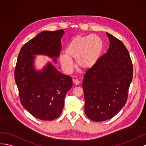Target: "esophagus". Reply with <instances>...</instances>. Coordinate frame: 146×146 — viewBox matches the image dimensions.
Segmentation results:
<instances>
[{
	"label": "esophagus",
	"mask_w": 146,
	"mask_h": 146,
	"mask_svg": "<svg viewBox=\"0 0 146 146\" xmlns=\"http://www.w3.org/2000/svg\"><path fill=\"white\" fill-rule=\"evenodd\" d=\"M73 82H74L75 85H79V83H80L78 79H73Z\"/></svg>",
	"instance_id": "1"
}]
</instances>
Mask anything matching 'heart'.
<instances>
[{"label": "heart", "mask_w": 146, "mask_h": 146, "mask_svg": "<svg viewBox=\"0 0 146 146\" xmlns=\"http://www.w3.org/2000/svg\"><path fill=\"white\" fill-rule=\"evenodd\" d=\"M103 49V42L95 35L76 37L67 45L65 53L60 55V62L65 72L70 73L74 68L72 60L81 69L92 67L100 58Z\"/></svg>", "instance_id": "heart-1"}]
</instances>
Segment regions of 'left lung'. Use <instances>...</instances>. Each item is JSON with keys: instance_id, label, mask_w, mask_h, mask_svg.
I'll use <instances>...</instances> for the list:
<instances>
[{"instance_id": "8db88e82", "label": "left lung", "mask_w": 146, "mask_h": 146, "mask_svg": "<svg viewBox=\"0 0 146 146\" xmlns=\"http://www.w3.org/2000/svg\"><path fill=\"white\" fill-rule=\"evenodd\" d=\"M110 41L107 53L84 75L82 87L85 113L89 119L100 122L115 116L127 101L133 78L129 53L118 39L106 33Z\"/></svg>"}]
</instances>
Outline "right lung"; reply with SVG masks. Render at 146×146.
Listing matches in <instances>:
<instances>
[{
  "label": "right lung",
  "mask_w": 146,
  "mask_h": 146,
  "mask_svg": "<svg viewBox=\"0 0 146 146\" xmlns=\"http://www.w3.org/2000/svg\"><path fill=\"white\" fill-rule=\"evenodd\" d=\"M64 33L62 30L42 31L24 44L18 55L15 79L20 101L28 111L41 120L51 121L60 116L65 96L73 83L71 77L60 73L51 64L42 72H35L34 55L58 57Z\"/></svg>",
  "instance_id": "add662e5"
}]
</instances>
